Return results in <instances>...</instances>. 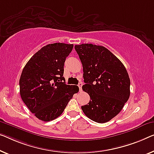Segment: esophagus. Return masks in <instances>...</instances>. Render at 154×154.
<instances>
[{
    "instance_id": "obj_1",
    "label": "esophagus",
    "mask_w": 154,
    "mask_h": 154,
    "mask_svg": "<svg viewBox=\"0 0 154 154\" xmlns=\"http://www.w3.org/2000/svg\"><path fill=\"white\" fill-rule=\"evenodd\" d=\"M82 85H83V84H82V82H80V83H79V84H78V87H79V91H82Z\"/></svg>"
}]
</instances>
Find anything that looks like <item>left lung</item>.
I'll return each instance as SVG.
<instances>
[{
    "label": "left lung",
    "instance_id": "1",
    "mask_svg": "<svg viewBox=\"0 0 154 154\" xmlns=\"http://www.w3.org/2000/svg\"><path fill=\"white\" fill-rule=\"evenodd\" d=\"M83 66L82 89L91 101L82 109L91 120L105 123L116 117L130 96V79L123 63L104 46H75Z\"/></svg>",
    "mask_w": 154,
    "mask_h": 154
}]
</instances>
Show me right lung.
I'll list each match as a JSON object with an SVG mask.
<instances>
[{"instance_id": "add662e5", "label": "right lung", "mask_w": 154, "mask_h": 154, "mask_svg": "<svg viewBox=\"0 0 154 154\" xmlns=\"http://www.w3.org/2000/svg\"><path fill=\"white\" fill-rule=\"evenodd\" d=\"M72 44L55 43L43 47L27 61L19 80L22 100L36 118L53 120L63 113L79 87L67 85L63 66Z\"/></svg>"}]
</instances>
